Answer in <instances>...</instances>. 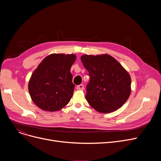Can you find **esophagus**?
Masks as SVG:
<instances>
[{
	"label": "esophagus",
	"mask_w": 161,
	"mask_h": 161,
	"mask_svg": "<svg viewBox=\"0 0 161 161\" xmlns=\"http://www.w3.org/2000/svg\"><path fill=\"white\" fill-rule=\"evenodd\" d=\"M76 89L77 90H83L84 89V86L83 84H80V85H78L77 87H76Z\"/></svg>",
	"instance_id": "obj_1"
}]
</instances>
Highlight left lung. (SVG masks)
Here are the masks:
<instances>
[{
    "label": "left lung",
    "mask_w": 161,
    "mask_h": 161,
    "mask_svg": "<svg viewBox=\"0 0 161 161\" xmlns=\"http://www.w3.org/2000/svg\"><path fill=\"white\" fill-rule=\"evenodd\" d=\"M89 72L86 98L100 113H111L120 108L130 95V75L117 60L107 54L81 57Z\"/></svg>",
    "instance_id": "obj_1"
}]
</instances>
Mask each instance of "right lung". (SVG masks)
Masks as SVG:
<instances>
[{
    "label": "right lung",
    "instance_id": "add662e5",
    "mask_svg": "<svg viewBox=\"0 0 161 161\" xmlns=\"http://www.w3.org/2000/svg\"><path fill=\"white\" fill-rule=\"evenodd\" d=\"M75 58L74 54L49 55L34 71L28 87L32 101L38 108L55 112L69 103L75 87L70 68Z\"/></svg>",
    "mask_w": 161,
    "mask_h": 161
}]
</instances>
